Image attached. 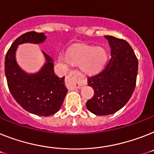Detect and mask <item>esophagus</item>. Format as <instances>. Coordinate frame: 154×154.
<instances>
[{"label":"esophagus","mask_w":154,"mask_h":154,"mask_svg":"<svg viewBox=\"0 0 154 154\" xmlns=\"http://www.w3.org/2000/svg\"><path fill=\"white\" fill-rule=\"evenodd\" d=\"M83 76L80 72L77 70L70 71L66 77V84L67 88L69 90H75L77 88H80L81 87V80Z\"/></svg>","instance_id":"esophagus-1"}]
</instances>
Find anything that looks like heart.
Here are the masks:
<instances>
[{
  "mask_svg": "<svg viewBox=\"0 0 154 154\" xmlns=\"http://www.w3.org/2000/svg\"><path fill=\"white\" fill-rule=\"evenodd\" d=\"M58 60L66 66L73 64L81 65L84 73L92 74L103 69L106 63V52L103 48H95L87 45H79L71 48L68 54L60 52Z\"/></svg>",
  "mask_w": 154,
  "mask_h": 154,
  "instance_id": "1",
  "label": "heart"
}]
</instances>
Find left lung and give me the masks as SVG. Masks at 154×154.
Instances as JSON below:
<instances>
[{"label":"left lung","mask_w":154,"mask_h":154,"mask_svg":"<svg viewBox=\"0 0 154 154\" xmlns=\"http://www.w3.org/2000/svg\"><path fill=\"white\" fill-rule=\"evenodd\" d=\"M105 37L111 48L110 59L100 73L88 78L94 95L86 107L98 116L113 114L128 102L138 73V59L130 45L113 36Z\"/></svg>","instance_id":"obj_1"}]
</instances>
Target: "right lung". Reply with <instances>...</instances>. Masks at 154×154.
<instances>
[{"label": "right lung", "instance_id": "obj_1", "mask_svg": "<svg viewBox=\"0 0 154 154\" xmlns=\"http://www.w3.org/2000/svg\"><path fill=\"white\" fill-rule=\"evenodd\" d=\"M46 39L44 33L31 31L14 41L8 49L5 62V72L11 95L19 105L33 114L48 117L59 110L67 93L64 77L54 72L53 60L43 51L46 63L39 72L26 73L15 60L18 45L24 43L40 44Z\"/></svg>", "mask_w": 154, "mask_h": 154}]
</instances>
